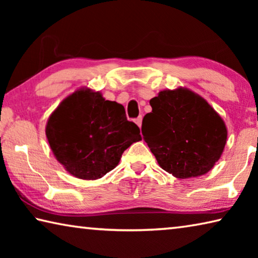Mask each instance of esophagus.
<instances>
[{
  "label": "esophagus",
  "mask_w": 258,
  "mask_h": 258,
  "mask_svg": "<svg viewBox=\"0 0 258 258\" xmlns=\"http://www.w3.org/2000/svg\"><path fill=\"white\" fill-rule=\"evenodd\" d=\"M135 124H137L140 128H141V125H142V117L140 116V117H138L137 119H135Z\"/></svg>",
  "instance_id": "34e87169"
}]
</instances>
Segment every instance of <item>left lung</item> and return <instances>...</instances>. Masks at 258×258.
Returning a JSON list of instances; mask_svg holds the SVG:
<instances>
[{
  "label": "left lung",
  "instance_id": "obj_1",
  "mask_svg": "<svg viewBox=\"0 0 258 258\" xmlns=\"http://www.w3.org/2000/svg\"><path fill=\"white\" fill-rule=\"evenodd\" d=\"M142 120L145 141L161 168L177 178L202 176L223 154L228 128L217 111L186 87L163 90Z\"/></svg>",
  "mask_w": 258,
  "mask_h": 258
}]
</instances>
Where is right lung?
<instances>
[{
    "instance_id": "right-lung-1",
    "label": "right lung",
    "mask_w": 258,
    "mask_h": 258,
    "mask_svg": "<svg viewBox=\"0 0 258 258\" xmlns=\"http://www.w3.org/2000/svg\"><path fill=\"white\" fill-rule=\"evenodd\" d=\"M45 134L55 159L81 180L106 175L123 152L142 139L120 103L89 87L77 89L60 102L47 119Z\"/></svg>"
}]
</instances>
